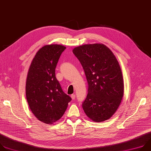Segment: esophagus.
Here are the masks:
<instances>
[{"instance_id": "esophagus-1", "label": "esophagus", "mask_w": 151, "mask_h": 151, "mask_svg": "<svg viewBox=\"0 0 151 151\" xmlns=\"http://www.w3.org/2000/svg\"><path fill=\"white\" fill-rule=\"evenodd\" d=\"M71 97L72 99H73V100H74V99H76V95H74V94H73V95H71Z\"/></svg>"}]
</instances>
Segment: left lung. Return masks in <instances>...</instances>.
Returning <instances> with one entry per match:
<instances>
[{
    "instance_id": "obj_1",
    "label": "left lung",
    "mask_w": 151,
    "mask_h": 151,
    "mask_svg": "<svg viewBox=\"0 0 151 151\" xmlns=\"http://www.w3.org/2000/svg\"><path fill=\"white\" fill-rule=\"evenodd\" d=\"M73 53L80 62L88 84L87 95L82 104L86 115L95 122L110 118L124 94L121 68L112 52L104 44L84 45Z\"/></svg>"
}]
</instances>
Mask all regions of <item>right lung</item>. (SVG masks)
I'll use <instances>...</instances> for the list:
<instances>
[{
  "label": "right lung",
  "instance_id": "right-lung-1",
  "mask_svg": "<svg viewBox=\"0 0 151 151\" xmlns=\"http://www.w3.org/2000/svg\"><path fill=\"white\" fill-rule=\"evenodd\" d=\"M66 47L48 45L40 48L29 66L25 85L29 107L40 122L52 124L65 113L70 96L65 93L55 76V68Z\"/></svg>",
  "mask_w": 151,
  "mask_h": 151
}]
</instances>
